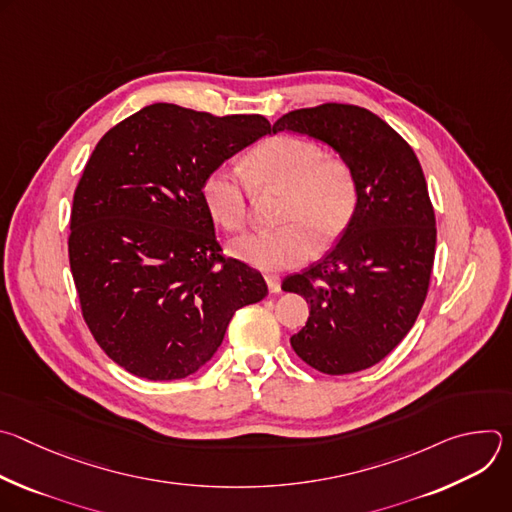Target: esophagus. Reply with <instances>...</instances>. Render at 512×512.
<instances>
[{
    "instance_id": "obj_1",
    "label": "esophagus",
    "mask_w": 512,
    "mask_h": 512,
    "mask_svg": "<svg viewBox=\"0 0 512 512\" xmlns=\"http://www.w3.org/2000/svg\"><path fill=\"white\" fill-rule=\"evenodd\" d=\"M265 281H267V287L271 294H279L281 291V279L277 275H265Z\"/></svg>"
}]
</instances>
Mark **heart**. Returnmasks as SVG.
<instances>
[{"mask_svg": "<svg viewBox=\"0 0 512 512\" xmlns=\"http://www.w3.org/2000/svg\"><path fill=\"white\" fill-rule=\"evenodd\" d=\"M247 174L221 166L202 184V198L214 221L227 231H243L251 218L253 187L283 190L277 229L255 231L231 243V253L261 271L304 263L318 247L334 243L350 225L358 206V180L350 164L326 158L318 143L277 135L255 148ZM250 178L247 179L246 176Z\"/></svg>", "mask_w": 512, "mask_h": 512, "instance_id": "obj_1", "label": "heart"}]
</instances>
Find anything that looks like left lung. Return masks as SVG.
<instances>
[{"label":"left lung","instance_id":"left-lung-1","mask_svg":"<svg viewBox=\"0 0 512 512\" xmlns=\"http://www.w3.org/2000/svg\"><path fill=\"white\" fill-rule=\"evenodd\" d=\"M283 129L332 145L358 180V206L338 243L281 283L310 306L289 342L320 373H358L407 336L425 302L435 255L425 176L411 145L369 109H296L273 123V133Z\"/></svg>","mask_w":512,"mask_h":512}]
</instances>
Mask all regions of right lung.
<instances>
[{"mask_svg": "<svg viewBox=\"0 0 512 512\" xmlns=\"http://www.w3.org/2000/svg\"><path fill=\"white\" fill-rule=\"evenodd\" d=\"M267 133L263 115L154 103L93 150L72 198L68 261L93 338L131 375L196 373L233 314L267 296L257 269L223 255L202 198L204 178Z\"/></svg>", "mask_w": 512, "mask_h": 512, "instance_id": "obj_1", "label": "right lung"}]
</instances>
